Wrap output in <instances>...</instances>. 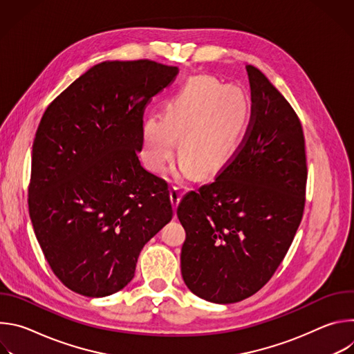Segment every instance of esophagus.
<instances>
[{
  "label": "esophagus",
  "instance_id": "34e87169",
  "mask_svg": "<svg viewBox=\"0 0 354 354\" xmlns=\"http://www.w3.org/2000/svg\"><path fill=\"white\" fill-rule=\"evenodd\" d=\"M169 196H171V201H172V206H174V209H176V207H178V205H179L180 198H182V192H180V189H179V187H176V186H172Z\"/></svg>",
  "mask_w": 354,
  "mask_h": 354
}]
</instances>
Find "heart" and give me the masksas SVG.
<instances>
[{"instance_id":"1","label":"heart","mask_w":354,"mask_h":354,"mask_svg":"<svg viewBox=\"0 0 354 354\" xmlns=\"http://www.w3.org/2000/svg\"><path fill=\"white\" fill-rule=\"evenodd\" d=\"M249 118L250 102L242 88L209 75L192 78L165 104L162 118L149 116L142 123L145 164L164 172L179 138L180 176L217 174L236 154Z\"/></svg>"}]
</instances>
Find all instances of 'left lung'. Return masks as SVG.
<instances>
[{"label": "left lung", "instance_id": "8db88e82", "mask_svg": "<svg viewBox=\"0 0 354 354\" xmlns=\"http://www.w3.org/2000/svg\"><path fill=\"white\" fill-rule=\"evenodd\" d=\"M252 113L218 176L178 206L186 231L180 272L187 288L216 304L259 291L294 239L306 206L307 158L301 122L266 75L246 66Z\"/></svg>", "mask_w": 354, "mask_h": 354}]
</instances>
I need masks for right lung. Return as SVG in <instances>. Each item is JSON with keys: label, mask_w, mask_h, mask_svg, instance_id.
I'll return each mask as SVG.
<instances>
[{"label": "right lung", "mask_w": 354, "mask_h": 354, "mask_svg": "<svg viewBox=\"0 0 354 354\" xmlns=\"http://www.w3.org/2000/svg\"><path fill=\"white\" fill-rule=\"evenodd\" d=\"M178 73L151 60L104 62L63 91L39 123L29 216L53 273L81 295L126 287L142 246L172 220L168 183L137 154L144 109Z\"/></svg>", "instance_id": "right-lung-1"}]
</instances>
